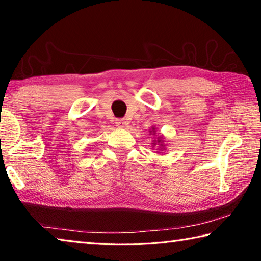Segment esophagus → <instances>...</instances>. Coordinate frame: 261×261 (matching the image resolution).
<instances>
[{
  "mask_svg": "<svg viewBox=\"0 0 261 261\" xmlns=\"http://www.w3.org/2000/svg\"><path fill=\"white\" fill-rule=\"evenodd\" d=\"M115 124H116L117 127H125L126 122L123 120V118H120V120H116V122H115Z\"/></svg>",
  "mask_w": 261,
  "mask_h": 261,
  "instance_id": "obj_1",
  "label": "esophagus"
}]
</instances>
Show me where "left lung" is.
Returning a JSON list of instances; mask_svg holds the SVG:
<instances>
[{
	"label": "left lung",
	"instance_id": "8db88e82",
	"mask_svg": "<svg viewBox=\"0 0 261 261\" xmlns=\"http://www.w3.org/2000/svg\"><path fill=\"white\" fill-rule=\"evenodd\" d=\"M153 130H154V129H153ZM151 132H152V131H151ZM158 141H159V140H158ZM159 143H160V141H159Z\"/></svg>",
	"mask_w": 261,
	"mask_h": 261
}]
</instances>
